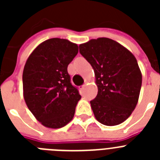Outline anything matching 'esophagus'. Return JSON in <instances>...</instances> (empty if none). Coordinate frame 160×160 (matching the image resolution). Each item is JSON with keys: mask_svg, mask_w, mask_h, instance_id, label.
Listing matches in <instances>:
<instances>
[{"mask_svg": "<svg viewBox=\"0 0 160 160\" xmlns=\"http://www.w3.org/2000/svg\"><path fill=\"white\" fill-rule=\"evenodd\" d=\"M85 88H86V85H83V86H82L80 89H81V90H84Z\"/></svg>", "mask_w": 160, "mask_h": 160, "instance_id": "esophagus-1", "label": "esophagus"}]
</instances>
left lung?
<instances>
[{"instance_id": "obj_1", "label": "left lung", "mask_w": 160, "mask_h": 160, "mask_svg": "<svg viewBox=\"0 0 160 160\" xmlns=\"http://www.w3.org/2000/svg\"><path fill=\"white\" fill-rule=\"evenodd\" d=\"M79 52L94 72L98 94L90 105L95 118L106 126L123 122L135 110L142 86V73L135 57L107 38L81 44Z\"/></svg>"}]
</instances>
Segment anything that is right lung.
I'll return each mask as SVG.
<instances>
[{
    "instance_id": "obj_1",
    "label": "right lung",
    "mask_w": 160,
    "mask_h": 160,
    "mask_svg": "<svg viewBox=\"0 0 160 160\" xmlns=\"http://www.w3.org/2000/svg\"><path fill=\"white\" fill-rule=\"evenodd\" d=\"M78 53L77 44L50 38L38 45L25 62L24 99L36 119L46 128H63L73 119L81 95L70 83L67 67Z\"/></svg>"
}]
</instances>
